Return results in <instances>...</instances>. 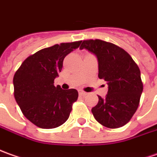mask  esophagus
Wrapping results in <instances>:
<instances>
[{"mask_svg":"<svg viewBox=\"0 0 157 157\" xmlns=\"http://www.w3.org/2000/svg\"><path fill=\"white\" fill-rule=\"evenodd\" d=\"M79 94L81 96H85V95H87V93L84 92V91H79Z\"/></svg>","mask_w":157,"mask_h":157,"instance_id":"obj_1","label":"esophagus"}]
</instances>
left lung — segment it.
Returning <instances> with one entry per match:
<instances>
[{"label": "left lung", "mask_w": 157, "mask_h": 157, "mask_svg": "<svg viewBox=\"0 0 157 157\" xmlns=\"http://www.w3.org/2000/svg\"><path fill=\"white\" fill-rule=\"evenodd\" d=\"M80 49H86L97 56L100 79L108 85L104 99L92 108L94 119L105 127L123 126L136 113L143 92L141 73L137 63L124 49L101 39L82 41Z\"/></svg>", "instance_id": "obj_1"}]
</instances>
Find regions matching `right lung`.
Listing matches in <instances>:
<instances>
[{
    "label": "right lung",
    "mask_w": 157,
    "mask_h": 157,
    "mask_svg": "<svg viewBox=\"0 0 157 157\" xmlns=\"http://www.w3.org/2000/svg\"><path fill=\"white\" fill-rule=\"evenodd\" d=\"M81 43H62L42 49L28 56L15 72L16 102L25 118L38 127H58L69 119L78 92L55 87L54 80L62 70L65 56Z\"/></svg>",
    "instance_id": "add662e5"
}]
</instances>
